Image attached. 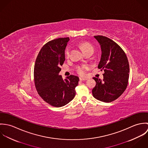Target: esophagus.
Instances as JSON below:
<instances>
[{
  "mask_svg": "<svg viewBox=\"0 0 148 148\" xmlns=\"http://www.w3.org/2000/svg\"><path fill=\"white\" fill-rule=\"evenodd\" d=\"M80 81H85V80H86L88 79L87 78H84V77H80Z\"/></svg>",
  "mask_w": 148,
  "mask_h": 148,
  "instance_id": "1",
  "label": "esophagus"
}]
</instances>
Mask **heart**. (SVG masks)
Segmentation results:
<instances>
[{
  "mask_svg": "<svg viewBox=\"0 0 148 148\" xmlns=\"http://www.w3.org/2000/svg\"><path fill=\"white\" fill-rule=\"evenodd\" d=\"M79 45L83 52H85L88 51H91L93 52V51H94L93 47L89 42H80L79 44ZM69 53H70V47H67L65 50V56L66 57H68L69 55ZM88 67L85 65H82V66H79L77 68V72L79 75H84L86 72V71L88 69Z\"/></svg>",
  "mask_w": 148,
  "mask_h": 148,
  "instance_id": "1",
  "label": "heart"
}]
</instances>
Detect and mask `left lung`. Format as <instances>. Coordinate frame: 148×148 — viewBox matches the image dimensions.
I'll use <instances>...</instances> for the list:
<instances>
[{
  "label": "left lung",
  "mask_w": 148,
  "mask_h": 148,
  "mask_svg": "<svg viewBox=\"0 0 148 148\" xmlns=\"http://www.w3.org/2000/svg\"><path fill=\"white\" fill-rule=\"evenodd\" d=\"M100 43L101 56L98 68L104 70V79L93 77L96 84L92 89L98 100L110 103L117 99L127 89L129 65L123 49L112 39L101 35L94 36Z\"/></svg>",
  "instance_id": "1"
}]
</instances>
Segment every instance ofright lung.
Segmentation results:
<instances>
[{
  "mask_svg": "<svg viewBox=\"0 0 148 148\" xmlns=\"http://www.w3.org/2000/svg\"><path fill=\"white\" fill-rule=\"evenodd\" d=\"M69 38L51 40L40 49L34 66V82L42 100L51 106L61 107L72 101L78 85L77 76L70 75L63 79L59 75L65 61V49Z\"/></svg>",
  "mask_w": 148,
  "mask_h": 148,
  "instance_id": "right-lung-1",
  "label": "right lung"
}]
</instances>
